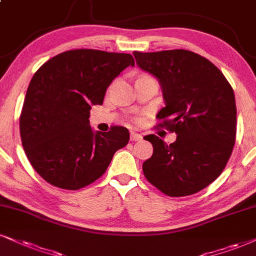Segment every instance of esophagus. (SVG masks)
Here are the masks:
<instances>
[{"mask_svg":"<svg viewBox=\"0 0 256 256\" xmlns=\"http://www.w3.org/2000/svg\"><path fill=\"white\" fill-rule=\"evenodd\" d=\"M142 138V135L135 133V132H132L130 133V141H140Z\"/></svg>","mask_w":256,"mask_h":256,"instance_id":"obj_1","label":"esophagus"}]
</instances>
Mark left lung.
<instances>
[{"label": "left lung", "instance_id": "1", "mask_svg": "<svg viewBox=\"0 0 256 256\" xmlns=\"http://www.w3.org/2000/svg\"><path fill=\"white\" fill-rule=\"evenodd\" d=\"M136 64L159 80L166 106L158 127L174 132L171 144L156 135L144 138L153 156L142 165L146 179L170 197L197 194L222 173L236 138L232 85L206 58L186 50L133 52Z\"/></svg>", "mask_w": 256, "mask_h": 256}]
</instances>
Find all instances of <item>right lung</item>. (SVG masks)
I'll return each mask as SVG.
<instances>
[{
    "label": "right lung",
    "mask_w": 256,
    "mask_h": 256,
    "mask_svg": "<svg viewBox=\"0 0 256 256\" xmlns=\"http://www.w3.org/2000/svg\"><path fill=\"white\" fill-rule=\"evenodd\" d=\"M134 59L127 53L71 50L47 60L28 85L20 115L24 153L41 178L80 190L104 174L114 154L129 141L127 128L108 133L90 127L91 106Z\"/></svg>",
    "instance_id": "add662e5"
}]
</instances>
